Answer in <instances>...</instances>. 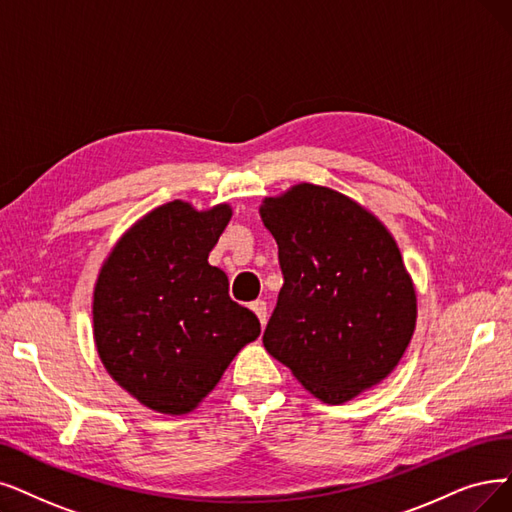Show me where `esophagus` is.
<instances>
[{"mask_svg": "<svg viewBox=\"0 0 512 512\" xmlns=\"http://www.w3.org/2000/svg\"><path fill=\"white\" fill-rule=\"evenodd\" d=\"M250 309L256 313V317L260 319V323L264 325V323H267V302H264V300H254L252 304H250Z\"/></svg>", "mask_w": 512, "mask_h": 512, "instance_id": "1", "label": "esophagus"}]
</instances>
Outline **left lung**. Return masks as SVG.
I'll list each match as a JSON object with an SVG mask.
<instances>
[{
	"instance_id": "8db88e82",
	"label": "left lung",
	"mask_w": 512,
	"mask_h": 512,
	"mask_svg": "<svg viewBox=\"0 0 512 512\" xmlns=\"http://www.w3.org/2000/svg\"><path fill=\"white\" fill-rule=\"evenodd\" d=\"M260 216L283 273L264 349L330 405L384 380L416 325L414 285L391 233L353 199L306 182L264 199Z\"/></svg>"
}]
</instances>
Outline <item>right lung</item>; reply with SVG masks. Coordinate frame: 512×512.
<instances>
[{
	"label": "right lung",
	"instance_id": "obj_1",
	"mask_svg": "<svg viewBox=\"0 0 512 512\" xmlns=\"http://www.w3.org/2000/svg\"><path fill=\"white\" fill-rule=\"evenodd\" d=\"M229 206L170 201L121 237L94 290V340L113 380L155 412L180 416L206 397L258 317L229 296L208 254Z\"/></svg>",
	"mask_w": 512,
	"mask_h": 512
}]
</instances>
